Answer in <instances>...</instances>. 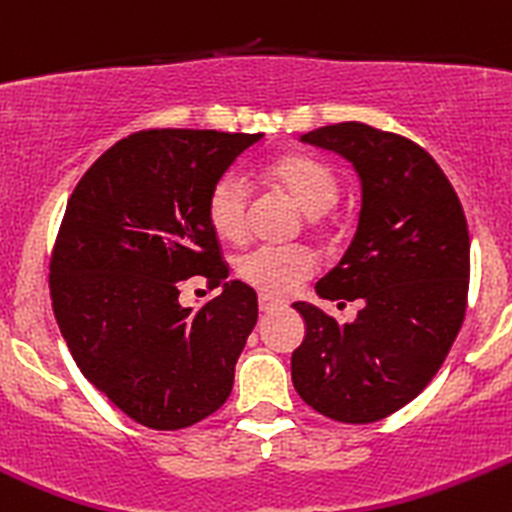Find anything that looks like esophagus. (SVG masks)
I'll list each match as a JSON object with an SVG mask.
<instances>
[{
  "label": "esophagus",
  "mask_w": 512,
  "mask_h": 512,
  "mask_svg": "<svg viewBox=\"0 0 512 512\" xmlns=\"http://www.w3.org/2000/svg\"><path fill=\"white\" fill-rule=\"evenodd\" d=\"M260 312H272V310H277V307H282V302L280 300H275V297H270V295H260Z\"/></svg>",
  "instance_id": "esophagus-1"
}]
</instances>
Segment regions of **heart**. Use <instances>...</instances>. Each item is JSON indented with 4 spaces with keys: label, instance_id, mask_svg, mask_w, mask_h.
I'll return each mask as SVG.
<instances>
[{
    "label": "heart",
    "instance_id": "1",
    "mask_svg": "<svg viewBox=\"0 0 512 512\" xmlns=\"http://www.w3.org/2000/svg\"><path fill=\"white\" fill-rule=\"evenodd\" d=\"M270 180L310 217L337 205L340 182L320 160L305 155L282 157L270 165ZM207 217L217 237L245 240L250 225V182L240 172H227L215 182L207 200ZM315 272V257L302 247H257L237 262V275L267 295H290Z\"/></svg>",
    "mask_w": 512,
    "mask_h": 512
}]
</instances>
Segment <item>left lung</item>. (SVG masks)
I'll use <instances>...</instances> for the list:
<instances>
[{
  "mask_svg": "<svg viewBox=\"0 0 512 512\" xmlns=\"http://www.w3.org/2000/svg\"><path fill=\"white\" fill-rule=\"evenodd\" d=\"M300 142L345 157L360 177L357 230L315 285L322 300L360 302L352 322L295 302L305 340L292 382L317 413L375 423L418 398L465 317L470 235L463 205L420 145L370 124H327Z\"/></svg>",
  "mask_w": 512,
  "mask_h": 512,
  "instance_id": "1",
  "label": "left lung"
}]
</instances>
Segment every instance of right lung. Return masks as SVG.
Returning a JSON list of instances; mask_svg holds the SVG:
<instances>
[{
  "label": "right lung",
  "mask_w": 512,
  "mask_h": 512,
  "mask_svg": "<svg viewBox=\"0 0 512 512\" xmlns=\"http://www.w3.org/2000/svg\"><path fill=\"white\" fill-rule=\"evenodd\" d=\"M262 135L150 130L109 147L79 180L49 265L54 317L82 375L124 415L180 430L222 408L257 322V295L220 257L215 182ZM202 274L221 295L179 302Z\"/></svg>",
  "instance_id": "1"
}]
</instances>
